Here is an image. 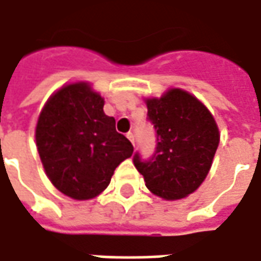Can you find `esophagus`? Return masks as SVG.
I'll use <instances>...</instances> for the list:
<instances>
[{
  "label": "esophagus",
  "instance_id": "1",
  "mask_svg": "<svg viewBox=\"0 0 261 261\" xmlns=\"http://www.w3.org/2000/svg\"><path fill=\"white\" fill-rule=\"evenodd\" d=\"M127 138H128L131 143H133V145H134V134H133V133H127Z\"/></svg>",
  "mask_w": 261,
  "mask_h": 261
}]
</instances>
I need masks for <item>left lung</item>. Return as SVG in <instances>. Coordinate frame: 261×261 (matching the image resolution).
I'll use <instances>...</instances> for the list:
<instances>
[{
  "instance_id": "8db88e82",
  "label": "left lung",
  "mask_w": 261,
  "mask_h": 261,
  "mask_svg": "<svg viewBox=\"0 0 261 261\" xmlns=\"http://www.w3.org/2000/svg\"><path fill=\"white\" fill-rule=\"evenodd\" d=\"M156 148L148 161H133L145 187L165 200L187 198L205 181L219 145L218 124L206 106L182 89L145 99Z\"/></svg>"
}]
</instances>
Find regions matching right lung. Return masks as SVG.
Returning <instances> with one entry per match:
<instances>
[{
    "label": "right lung",
    "mask_w": 261,
    "mask_h": 261,
    "mask_svg": "<svg viewBox=\"0 0 261 261\" xmlns=\"http://www.w3.org/2000/svg\"><path fill=\"white\" fill-rule=\"evenodd\" d=\"M105 99L87 82L62 86L38 117L35 140L49 181L76 200L100 195L133 145L103 112Z\"/></svg>",
    "instance_id": "add662e5"
}]
</instances>
